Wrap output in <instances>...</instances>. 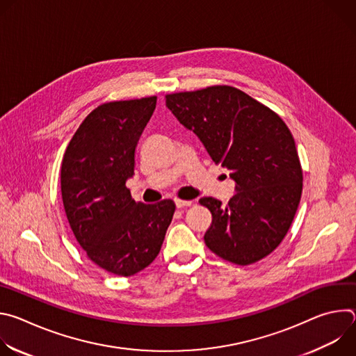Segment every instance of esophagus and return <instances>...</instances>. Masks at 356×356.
Here are the masks:
<instances>
[{"label": "esophagus", "mask_w": 356, "mask_h": 356, "mask_svg": "<svg viewBox=\"0 0 356 356\" xmlns=\"http://www.w3.org/2000/svg\"><path fill=\"white\" fill-rule=\"evenodd\" d=\"M175 202H176V207H177V209H183V207H188V206H191V201H188V200H180V198H176V200H175Z\"/></svg>", "instance_id": "1"}]
</instances>
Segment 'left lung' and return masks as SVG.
I'll return each instance as SVG.
<instances>
[{"instance_id": "8db88e82", "label": "left lung", "mask_w": 356, "mask_h": 356, "mask_svg": "<svg viewBox=\"0 0 356 356\" xmlns=\"http://www.w3.org/2000/svg\"><path fill=\"white\" fill-rule=\"evenodd\" d=\"M165 97L175 117L235 180L236 193L225 207L213 197L198 201L213 216L207 248L241 266L266 258L286 236L302 191L290 129L273 110L231 86Z\"/></svg>"}]
</instances>
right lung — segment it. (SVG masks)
I'll list each match as a JSON object with an SVG mask.
<instances>
[{"label":"right lung","instance_id":"obj_1","mask_svg":"<svg viewBox=\"0 0 356 356\" xmlns=\"http://www.w3.org/2000/svg\"><path fill=\"white\" fill-rule=\"evenodd\" d=\"M156 99L152 95L98 106L70 139L62 161L60 187L70 228L87 258L117 276H132L155 261L176 210L172 200L135 201L125 186Z\"/></svg>","mask_w":356,"mask_h":356}]
</instances>
